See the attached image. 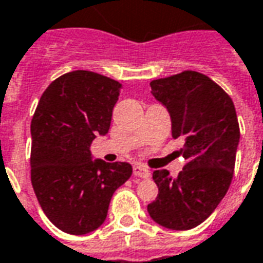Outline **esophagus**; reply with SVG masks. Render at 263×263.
Segmentation results:
<instances>
[{
    "label": "esophagus",
    "instance_id": "34e87169",
    "mask_svg": "<svg viewBox=\"0 0 263 263\" xmlns=\"http://www.w3.org/2000/svg\"><path fill=\"white\" fill-rule=\"evenodd\" d=\"M134 176L135 177H142V178H148V177L151 176V173H149V170L146 168L145 165H142V164H135L134 165Z\"/></svg>",
    "mask_w": 263,
    "mask_h": 263
}]
</instances>
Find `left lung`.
Listing matches in <instances>:
<instances>
[{
    "label": "left lung",
    "instance_id": "8db88e82",
    "mask_svg": "<svg viewBox=\"0 0 263 263\" xmlns=\"http://www.w3.org/2000/svg\"><path fill=\"white\" fill-rule=\"evenodd\" d=\"M149 85L168 109L173 138L183 139L185 164L177 178L167 170L153 173L158 196L148 213L164 228L193 229L229 190L240 138L236 109L229 95L199 71L184 70Z\"/></svg>",
    "mask_w": 263,
    "mask_h": 263
}]
</instances>
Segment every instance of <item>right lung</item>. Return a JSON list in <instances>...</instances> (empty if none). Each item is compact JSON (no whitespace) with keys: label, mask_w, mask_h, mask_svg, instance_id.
Masks as SVG:
<instances>
[{"label":"right lung","mask_w":263,"mask_h":263,"mask_svg":"<svg viewBox=\"0 0 263 263\" xmlns=\"http://www.w3.org/2000/svg\"><path fill=\"white\" fill-rule=\"evenodd\" d=\"M119 82L89 70L50 83L31 119V184L49 220L69 235L96 230L118 187L131 177L128 162L92 161L89 146L106 135Z\"/></svg>","instance_id":"1"}]
</instances>
